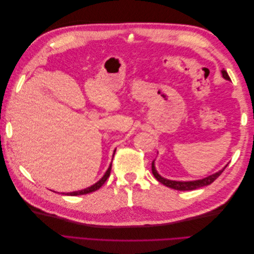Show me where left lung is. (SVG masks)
Masks as SVG:
<instances>
[{
  "mask_svg": "<svg viewBox=\"0 0 254 254\" xmlns=\"http://www.w3.org/2000/svg\"><path fill=\"white\" fill-rule=\"evenodd\" d=\"M221 74H222V77H224L225 79H228L230 80V77L229 75L227 73L226 70H222L221 71ZM155 160L152 161L151 163V172L153 174V176H155V178L160 182L162 183L163 186L167 187V188H171V189H174V190H196V189H199V188H202V187H206L209 186V184L213 183L215 180H216L218 177L221 175V173L225 171V168L228 166V164L222 168L221 171L215 173L209 177H206V178H203L201 180H196V181H174V180H168V179H165L163 178V177H161L155 168Z\"/></svg>",
  "mask_w": 254,
  "mask_h": 254,
  "instance_id": "1",
  "label": "left lung"
}]
</instances>
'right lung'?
I'll list each match as a JSON object with an SVG mask.
<instances>
[{
    "instance_id": "add662e5",
    "label": "right lung",
    "mask_w": 254,
    "mask_h": 254,
    "mask_svg": "<svg viewBox=\"0 0 254 254\" xmlns=\"http://www.w3.org/2000/svg\"><path fill=\"white\" fill-rule=\"evenodd\" d=\"M114 153H115V150H114ZM111 166H112V163L110 164L108 171L106 172V174L104 175L103 178L99 180L98 182H96L95 184H93V186L88 188V189H84V190H77V191H72V193H66L65 195H68V196H79V195H86V194H89V193H92V191H95L97 190L99 188H101L103 184L107 181V179L109 178L110 176V173H111Z\"/></svg>"
}]
</instances>
